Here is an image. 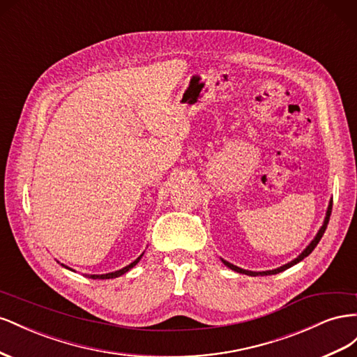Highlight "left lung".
<instances>
[{
    "mask_svg": "<svg viewBox=\"0 0 357 357\" xmlns=\"http://www.w3.org/2000/svg\"><path fill=\"white\" fill-rule=\"evenodd\" d=\"M331 213H332V200H331V203H329V208H328V212H326V218H324V222H323V226H321V229L319 230V233H317V236L314 238V241L310 243V245L303 250V252L301 254V256L298 257V259H294V260H291L290 263H287V264H284V266H281V268H278V269H273V271H266V272H252V271H245V269H241V268H238V266H235V264H231V263H229V261H226V260H222L224 261V264H226L227 268H230V269H233V271H236V272H239V273H245V275H251V277H256V275H275V273H280V272H282V271H286V269H289V268H291L293 264H296V263H299L301 260H303L305 257H308L310 254L312 252V250L317 247V243L320 242V239H321V236L324 235V231H326V227H328V224H329V218H331Z\"/></svg>",
    "mask_w": 357,
    "mask_h": 357,
    "instance_id": "left-lung-1",
    "label": "left lung"
}]
</instances>
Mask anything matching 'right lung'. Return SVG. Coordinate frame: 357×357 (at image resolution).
<instances>
[{"label":"right lung","instance_id":"add662e5","mask_svg":"<svg viewBox=\"0 0 357 357\" xmlns=\"http://www.w3.org/2000/svg\"><path fill=\"white\" fill-rule=\"evenodd\" d=\"M142 256H144V254H142ZM142 256H140V257H137L133 263H130L128 266L122 268V269H119V271H115V272H112V273H105V275H89V278H93V280H109V278H116V277H121V275H124L127 271H130L131 268L136 266L137 261L142 259Z\"/></svg>","mask_w":357,"mask_h":357}]
</instances>
